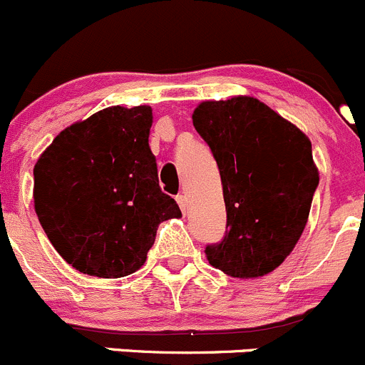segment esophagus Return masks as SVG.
Segmentation results:
<instances>
[{"mask_svg":"<svg viewBox=\"0 0 365 365\" xmlns=\"http://www.w3.org/2000/svg\"><path fill=\"white\" fill-rule=\"evenodd\" d=\"M175 200H178L181 211L186 212V209H187V197H186V195H178V198H175Z\"/></svg>","mask_w":365,"mask_h":365,"instance_id":"esophagus-1","label":"esophagus"}]
</instances>
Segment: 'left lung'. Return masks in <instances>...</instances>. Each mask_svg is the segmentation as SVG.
Segmentation results:
<instances>
[{"label":"left lung","instance_id":"1","mask_svg":"<svg viewBox=\"0 0 365 365\" xmlns=\"http://www.w3.org/2000/svg\"><path fill=\"white\" fill-rule=\"evenodd\" d=\"M191 118L218 163L229 227L205 257L236 279L268 275L297 247L319 184L309 136L250 96L204 101Z\"/></svg>","mask_w":365,"mask_h":365}]
</instances>
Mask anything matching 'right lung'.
<instances>
[{"instance_id":"obj_1","label":"right lung","mask_w":365,"mask_h":365,"mask_svg":"<svg viewBox=\"0 0 365 365\" xmlns=\"http://www.w3.org/2000/svg\"><path fill=\"white\" fill-rule=\"evenodd\" d=\"M150 106H110L74 122L34 168L42 229L78 272L118 279L143 266L158 225L179 218L150 153Z\"/></svg>"}]
</instances>
